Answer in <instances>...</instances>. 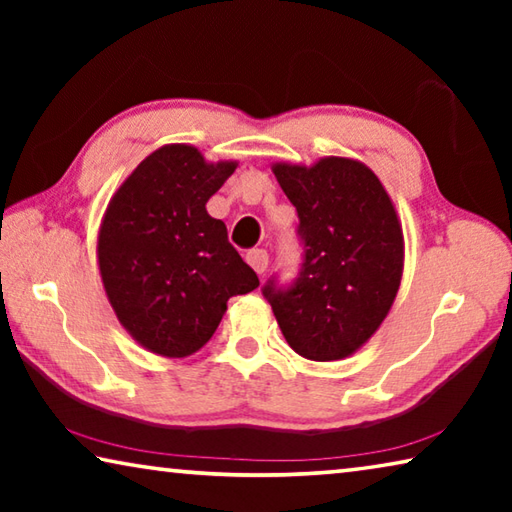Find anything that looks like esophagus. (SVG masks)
I'll list each match as a JSON object with an SVG mask.
<instances>
[{"label":"esophagus","mask_w":512,"mask_h":512,"mask_svg":"<svg viewBox=\"0 0 512 512\" xmlns=\"http://www.w3.org/2000/svg\"><path fill=\"white\" fill-rule=\"evenodd\" d=\"M246 262L255 268V271L262 275L266 268H268V253L264 248H253V250H248V255H246Z\"/></svg>","instance_id":"1"}]
</instances>
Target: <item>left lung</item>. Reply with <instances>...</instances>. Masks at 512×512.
Wrapping results in <instances>:
<instances>
[{
    "instance_id": "left-lung-1",
    "label": "left lung",
    "mask_w": 512,
    "mask_h": 512,
    "mask_svg": "<svg viewBox=\"0 0 512 512\" xmlns=\"http://www.w3.org/2000/svg\"><path fill=\"white\" fill-rule=\"evenodd\" d=\"M296 205L305 262L291 289L264 287L284 339L300 357L339 361L370 341L391 311L404 271V235L391 196L368 164L327 155L275 162Z\"/></svg>"
}]
</instances>
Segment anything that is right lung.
Returning a JSON list of instances; mask_svg holds the SVG:
<instances>
[{
    "label": "right lung",
    "instance_id": "1",
    "mask_svg": "<svg viewBox=\"0 0 512 512\" xmlns=\"http://www.w3.org/2000/svg\"><path fill=\"white\" fill-rule=\"evenodd\" d=\"M237 169L192 144H164L112 194L97 237L108 302L133 339L183 359L212 339L232 296L259 287L257 273L205 205Z\"/></svg>",
    "mask_w": 512,
    "mask_h": 512
}]
</instances>
